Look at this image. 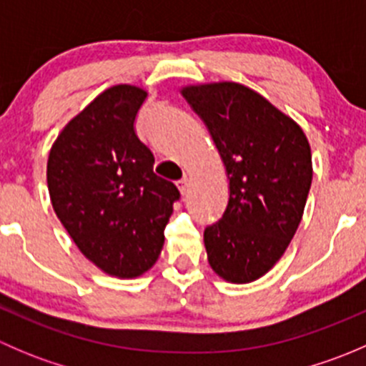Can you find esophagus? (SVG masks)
Wrapping results in <instances>:
<instances>
[{
    "label": "esophagus",
    "mask_w": 366,
    "mask_h": 366,
    "mask_svg": "<svg viewBox=\"0 0 366 366\" xmlns=\"http://www.w3.org/2000/svg\"><path fill=\"white\" fill-rule=\"evenodd\" d=\"M177 187H179L180 194H186L187 189H189V180H187V179H180L179 182H177Z\"/></svg>",
    "instance_id": "obj_1"
}]
</instances>
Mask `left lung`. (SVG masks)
I'll return each mask as SVG.
<instances>
[{
    "label": "left lung",
    "instance_id": "left-lung-1",
    "mask_svg": "<svg viewBox=\"0 0 366 366\" xmlns=\"http://www.w3.org/2000/svg\"><path fill=\"white\" fill-rule=\"evenodd\" d=\"M205 122L227 168L230 198L204 232L219 278L252 283L289 248L312 186V150L296 120L258 92L234 81L180 90Z\"/></svg>",
    "mask_w": 366,
    "mask_h": 366
}]
</instances>
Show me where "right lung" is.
Returning <instances> with one entry per match:
<instances>
[{
    "mask_svg": "<svg viewBox=\"0 0 366 366\" xmlns=\"http://www.w3.org/2000/svg\"><path fill=\"white\" fill-rule=\"evenodd\" d=\"M147 90L117 84L72 118L53 143L47 187L79 252L106 274L138 278L159 258L180 193L154 173L134 120Z\"/></svg>",
    "mask_w": 366,
    "mask_h": 366,
    "instance_id": "right-lung-1",
    "label": "right lung"
}]
</instances>
